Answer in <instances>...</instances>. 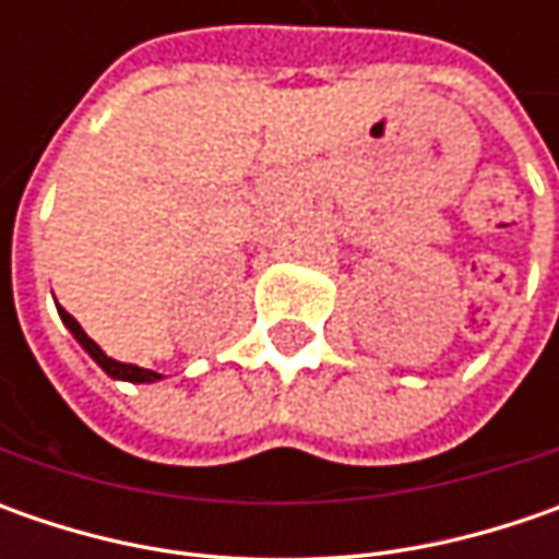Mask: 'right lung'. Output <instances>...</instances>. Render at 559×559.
Returning <instances> with one entry per match:
<instances>
[{
  "label": "right lung",
  "mask_w": 559,
  "mask_h": 559,
  "mask_svg": "<svg viewBox=\"0 0 559 559\" xmlns=\"http://www.w3.org/2000/svg\"><path fill=\"white\" fill-rule=\"evenodd\" d=\"M58 313H61L64 326L74 333L76 342H80V345L90 352V357H93V360H96L98 367H102V370H105L108 376H115V379H130V382H155V379H162V376L155 373V370H142V367H136V364H120V360H115V357H108L105 352H102V348H98L96 342L90 338V335L83 333V326L76 323L71 313L61 311V308H58Z\"/></svg>",
  "instance_id": "1"
}]
</instances>
